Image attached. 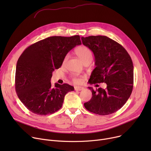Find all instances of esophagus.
<instances>
[{
	"label": "esophagus",
	"instance_id": "1",
	"mask_svg": "<svg viewBox=\"0 0 151 151\" xmlns=\"http://www.w3.org/2000/svg\"><path fill=\"white\" fill-rule=\"evenodd\" d=\"M84 89V88H83V87H81V86H75V91H82Z\"/></svg>",
	"mask_w": 151,
	"mask_h": 151
}]
</instances>
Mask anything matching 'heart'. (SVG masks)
<instances>
[{
  "label": "heart",
  "mask_w": 151,
  "mask_h": 151,
  "mask_svg": "<svg viewBox=\"0 0 151 151\" xmlns=\"http://www.w3.org/2000/svg\"><path fill=\"white\" fill-rule=\"evenodd\" d=\"M76 54L78 57L81 59V60L84 63L86 61L92 59V53L91 50L85 46H81L76 48ZM68 56H66L64 62L67 59ZM72 80L75 83H81L84 80V77L82 76H73L72 77Z\"/></svg>",
  "instance_id": "1"
}]
</instances>
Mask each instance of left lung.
Masks as SVG:
<instances>
[{"instance_id":"8db88e82","label":"left lung","mask_w":151,"mask_h":151,"mask_svg":"<svg viewBox=\"0 0 151 151\" xmlns=\"http://www.w3.org/2000/svg\"><path fill=\"white\" fill-rule=\"evenodd\" d=\"M83 44L93 52L96 68L90 84L105 83V89L94 91L86 109L99 115H108L121 109L128 100L133 86V65L130 55L119 43L106 36L81 37Z\"/></svg>"}]
</instances>
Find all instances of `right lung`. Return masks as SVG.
<instances>
[{"label":"right lung","mask_w":151,"mask_h":151,"mask_svg":"<svg viewBox=\"0 0 151 151\" xmlns=\"http://www.w3.org/2000/svg\"><path fill=\"white\" fill-rule=\"evenodd\" d=\"M81 45L80 37L53 36L29 46L18 60L15 89L18 98L34 114H53L62 108L65 95L74 88L51 84L52 73L62 64L67 53Z\"/></svg>","instance_id":"obj_1"}]
</instances>
